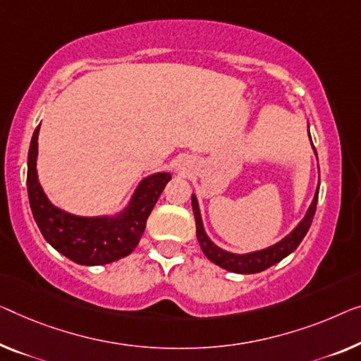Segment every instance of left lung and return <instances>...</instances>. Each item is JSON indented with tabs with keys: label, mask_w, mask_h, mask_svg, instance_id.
I'll return each mask as SVG.
<instances>
[{
	"label": "left lung",
	"mask_w": 361,
	"mask_h": 361,
	"mask_svg": "<svg viewBox=\"0 0 361 361\" xmlns=\"http://www.w3.org/2000/svg\"><path fill=\"white\" fill-rule=\"evenodd\" d=\"M310 128V126H308ZM310 141H311V134L308 133ZM311 147L314 150L313 141H311ZM318 195H319V185L314 191V197L311 201L308 211L303 215V219L300 220L292 232L287 233L282 240H279L277 243H274L267 248L262 250H256V251H250V252H232L227 251L224 248H220L211 240V236L206 233V228H204V222H202V215H201V209H199V201L196 195H191V204H192V212H195V219H196V235H197V241L199 246L204 255L207 256L209 261H212L214 264H217L219 267L225 269V271L230 272H236V274H256L264 271V269L271 267L274 264H277L279 261H282L283 257H287L290 252H293L298 248V245L301 243V240L305 238V235L308 233V230L311 227V222H313L314 212H316V204H318Z\"/></svg>",
	"instance_id": "obj_1"
}]
</instances>
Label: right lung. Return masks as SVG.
<instances>
[{
    "label": "right lung",
    "instance_id": "right-lung-1",
    "mask_svg": "<svg viewBox=\"0 0 361 361\" xmlns=\"http://www.w3.org/2000/svg\"><path fill=\"white\" fill-rule=\"evenodd\" d=\"M39 131L40 125L32 136L27 155V192L43 238L68 259L82 266L110 264L133 252L146 230L149 214L171 175L169 171H157L144 176L126 206L115 214L92 217L71 214L55 206L39 181Z\"/></svg>",
    "mask_w": 361,
    "mask_h": 361
}]
</instances>
